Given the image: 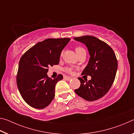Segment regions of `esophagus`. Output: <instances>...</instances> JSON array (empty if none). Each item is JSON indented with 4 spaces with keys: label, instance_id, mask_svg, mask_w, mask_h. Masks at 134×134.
<instances>
[{
    "label": "esophagus",
    "instance_id": "34e87169",
    "mask_svg": "<svg viewBox=\"0 0 134 134\" xmlns=\"http://www.w3.org/2000/svg\"><path fill=\"white\" fill-rule=\"evenodd\" d=\"M64 79L66 80H67V81H70V80H71V79H72V78L71 77H69V76H65L64 77Z\"/></svg>",
    "mask_w": 134,
    "mask_h": 134
}]
</instances>
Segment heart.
Masks as SVG:
<instances>
[{
  "mask_svg": "<svg viewBox=\"0 0 134 134\" xmlns=\"http://www.w3.org/2000/svg\"><path fill=\"white\" fill-rule=\"evenodd\" d=\"M83 51H85V49H84L82 47L77 46L76 48V53L77 54H79V53H81V52ZM62 53L61 54V56H62ZM65 71L67 72H69V73H73L74 70L71 67H67V68H65Z\"/></svg>",
  "mask_w": 134,
  "mask_h": 134,
  "instance_id": "b5f03b06",
  "label": "heart"
}]
</instances>
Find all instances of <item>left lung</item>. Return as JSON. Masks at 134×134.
Segmentation results:
<instances>
[{"label": "left lung", "instance_id": "8db88e82", "mask_svg": "<svg viewBox=\"0 0 134 134\" xmlns=\"http://www.w3.org/2000/svg\"><path fill=\"white\" fill-rule=\"evenodd\" d=\"M74 40L87 47L90 57L81 75L92 77L89 81L79 77L80 86L74 92L86 100H96L107 93L115 80L118 69L116 57L109 45L93 36L75 37Z\"/></svg>", "mask_w": 134, "mask_h": 134}]
</instances>
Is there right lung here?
I'll return each instance as SVG.
<instances>
[{
  "mask_svg": "<svg viewBox=\"0 0 134 134\" xmlns=\"http://www.w3.org/2000/svg\"><path fill=\"white\" fill-rule=\"evenodd\" d=\"M70 39L49 38L38 42L20 59L16 83L20 94L31 107L44 109L55 96V87L63 76L52 79L47 76L48 68L58 64L62 51Z\"/></svg>",
  "mask_w": 134,
  "mask_h": 134,
  "instance_id": "right-lung-1",
  "label": "right lung"
}]
</instances>
